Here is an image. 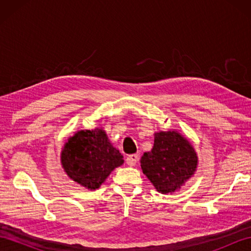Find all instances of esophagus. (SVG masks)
Listing matches in <instances>:
<instances>
[{
    "instance_id": "1",
    "label": "esophagus",
    "mask_w": 251,
    "mask_h": 251,
    "mask_svg": "<svg viewBox=\"0 0 251 251\" xmlns=\"http://www.w3.org/2000/svg\"><path fill=\"white\" fill-rule=\"evenodd\" d=\"M138 162V155L137 154H131V155H128L126 158V163L128 166H135L136 163Z\"/></svg>"
}]
</instances>
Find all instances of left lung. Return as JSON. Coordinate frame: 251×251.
Segmentation results:
<instances>
[{
    "mask_svg": "<svg viewBox=\"0 0 251 251\" xmlns=\"http://www.w3.org/2000/svg\"><path fill=\"white\" fill-rule=\"evenodd\" d=\"M199 164L195 149L177 130L154 134V145L140 159L143 174L157 192L163 194L176 191L193 177Z\"/></svg>",
    "mask_w": 251,
    "mask_h": 251,
    "instance_id": "8db88e82",
    "label": "left lung"
}]
</instances>
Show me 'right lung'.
<instances>
[{"mask_svg":"<svg viewBox=\"0 0 251 251\" xmlns=\"http://www.w3.org/2000/svg\"><path fill=\"white\" fill-rule=\"evenodd\" d=\"M60 161L68 177L88 190L99 189L109 175L124 164L123 155L100 127L74 132L63 145Z\"/></svg>","mask_w":251,"mask_h":251,"instance_id":"add662e5","label":"right lung"}]
</instances>
